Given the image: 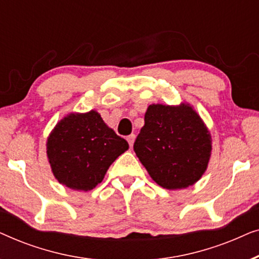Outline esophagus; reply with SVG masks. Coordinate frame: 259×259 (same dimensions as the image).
Instances as JSON below:
<instances>
[{"instance_id":"1","label":"esophagus","mask_w":259,"mask_h":259,"mask_svg":"<svg viewBox=\"0 0 259 259\" xmlns=\"http://www.w3.org/2000/svg\"><path fill=\"white\" fill-rule=\"evenodd\" d=\"M134 140H136V136H134V134H131V136L127 137V141H128V144H130V146H131V147L133 146Z\"/></svg>"}]
</instances>
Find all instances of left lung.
Listing matches in <instances>:
<instances>
[{"label": "left lung", "mask_w": 259, "mask_h": 259, "mask_svg": "<svg viewBox=\"0 0 259 259\" xmlns=\"http://www.w3.org/2000/svg\"><path fill=\"white\" fill-rule=\"evenodd\" d=\"M134 152L148 175L167 190L186 189L201 178L211 157V134L189 104L150 105Z\"/></svg>", "instance_id": "obj_1"}]
</instances>
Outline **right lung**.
<instances>
[{"label": "right lung", "mask_w": 259, "mask_h": 259, "mask_svg": "<svg viewBox=\"0 0 259 259\" xmlns=\"http://www.w3.org/2000/svg\"><path fill=\"white\" fill-rule=\"evenodd\" d=\"M128 143L106 125L97 111L70 113L47 139V157L58 182L72 190L90 191L100 184Z\"/></svg>", "instance_id": "add662e5"}]
</instances>
